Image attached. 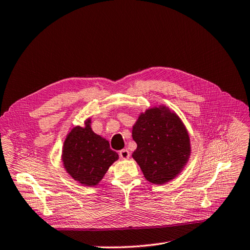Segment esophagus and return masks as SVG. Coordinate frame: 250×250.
<instances>
[{"mask_svg": "<svg viewBox=\"0 0 250 250\" xmlns=\"http://www.w3.org/2000/svg\"><path fill=\"white\" fill-rule=\"evenodd\" d=\"M119 156L121 158V160H127V159L130 158L129 150H126V149L120 150V151H119Z\"/></svg>", "mask_w": 250, "mask_h": 250, "instance_id": "1", "label": "esophagus"}]
</instances>
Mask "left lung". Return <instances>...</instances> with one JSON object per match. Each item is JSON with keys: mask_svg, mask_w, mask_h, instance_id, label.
<instances>
[{"mask_svg": "<svg viewBox=\"0 0 250 250\" xmlns=\"http://www.w3.org/2000/svg\"><path fill=\"white\" fill-rule=\"evenodd\" d=\"M137 148L132 158L144 177L153 184H165L179 176L191 153L190 137L179 116L168 106L147 108L133 125Z\"/></svg>", "mask_w": 250, "mask_h": 250, "instance_id": "obj_1", "label": "left lung"}]
</instances>
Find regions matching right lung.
<instances>
[{"instance_id":"right-lung-1","label":"right lung","mask_w":250,"mask_h":250,"mask_svg":"<svg viewBox=\"0 0 250 250\" xmlns=\"http://www.w3.org/2000/svg\"><path fill=\"white\" fill-rule=\"evenodd\" d=\"M91 118L84 126L72 127L66 135L62 150V162L74 181L85 187H95L105 176L108 168L119 159L109 148L106 138L91 129Z\"/></svg>"}]
</instances>
